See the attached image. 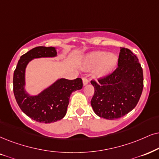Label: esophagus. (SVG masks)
<instances>
[{
  "instance_id": "esophagus-1",
  "label": "esophagus",
  "mask_w": 159,
  "mask_h": 159,
  "mask_svg": "<svg viewBox=\"0 0 159 159\" xmlns=\"http://www.w3.org/2000/svg\"><path fill=\"white\" fill-rule=\"evenodd\" d=\"M82 80H83V84H84V86L86 85V84L89 83V80H88V78H86V77H84L83 79H82Z\"/></svg>"
}]
</instances>
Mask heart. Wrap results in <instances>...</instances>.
<instances>
[{
	"label": "heart",
	"mask_w": 159,
	"mask_h": 159,
	"mask_svg": "<svg viewBox=\"0 0 159 159\" xmlns=\"http://www.w3.org/2000/svg\"><path fill=\"white\" fill-rule=\"evenodd\" d=\"M117 61V56L114 53H108L106 51L92 52L86 57L85 67L86 69H92L97 67L95 75L103 77L115 68Z\"/></svg>",
	"instance_id": "b5f03b06"
}]
</instances>
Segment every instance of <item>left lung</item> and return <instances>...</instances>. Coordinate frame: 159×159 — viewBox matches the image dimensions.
<instances>
[{
    "instance_id": "8db88e82",
    "label": "left lung",
    "mask_w": 159,
    "mask_h": 159,
    "mask_svg": "<svg viewBox=\"0 0 159 159\" xmlns=\"http://www.w3.org/2000/svg\"><path fill=\"white\" fill-rule=\"evenodd\" d=\"M91 84L94 88L91 100L94 113L104 119L116 120L137 105L143 89V71L136 55L120 48L118 67Z\"/></svg>"
}]
</instances>
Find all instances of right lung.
Wrapping results in <instances>:
<instances>
[{
    "instance_id": "right-lung-1",
    "label": "right lung",
    "mask_w": 159,
    "mask_h": 159,
    "mask_svg": "<svg viewBox=\"0 0 159 159\" xmlns=\"http://www.w3.org/2000/svg\"><path fill=\"white\" fill-rule=\"evenodd\" d=\"M56 54L53 47H36L21 56L14 72L13 91L16 101L23 113L39 122L51 123L61 120L67 113L70 94L83 87L80 78H60L37 95L26 92L25 73L29 61L38 58L55 57Z\"/></svg>"
}]
</instances>
